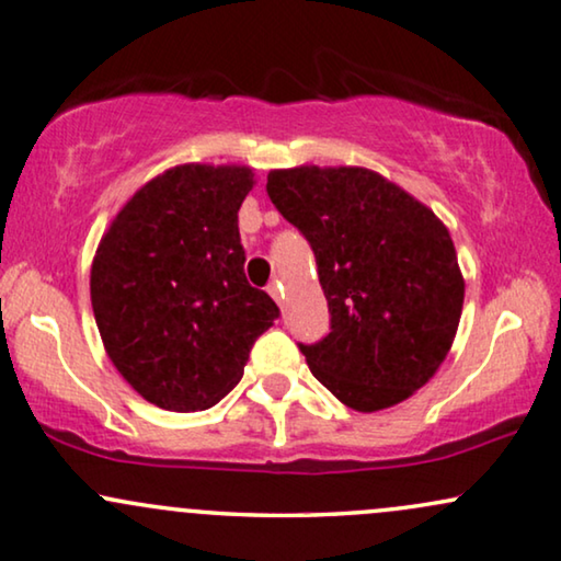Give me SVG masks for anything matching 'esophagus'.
I'll list each match as a JSON object with an SVG mask.
<instances>
[{
    "mask_svg": "<svg viewBox=\"0 0 561 561\" xmlns=\"http://www.w3.org/2000/svg\"><path fill=\"white\" fill-rule=\"evenodd\" d=\"M270 295L277 299V302H282V297H284V291H282V284L279 282H272L270 284Z\"/></svg>",
    "mask_w": 561,
    "mask_h": 561,
    "instance_id": "obj_1",
    "label": "esophagus"
}]
</instances>
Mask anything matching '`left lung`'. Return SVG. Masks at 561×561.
Instances as JSON below:
<instances>
[{
	"label": "left lung",
	"instance_id": "1",
	"mask_svg": "<svg viewBox=\"0 0 561 561\" xmlns=\"http://www.w3.org/2000/svg\"><path fill=\"white\" fill-rule=\"evenodd\" d=\"M266 193L318 259L330 333L299 345L314 378L363 414L412 397L460 325L465 279L447 226L368 168L272 170Z\"/></svg>",
	"mask_w": 561,
	"mask_h": 561
}]
</instances>
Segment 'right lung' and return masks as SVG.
Returning a JSON list of instances; mask_svg holds the SVG:
<instances>
[{
  "mask_svg": "<svg viewBox=\"0 0 561 561\" xmlns=\"http://www.w3.org/2000/svg\"><path fill=\"white\" fill-rule=\"evenodd\" d=\"M247 164L185 162L147 180L101 236L91 307L124 381L168 412H203L241 381L279 307L243 274Z\"/></svg>",
  "mask_w": 561,
  "mask_h": 561,
  "instance_id": "1",
  "label": "right lung"
}]
</instances>
